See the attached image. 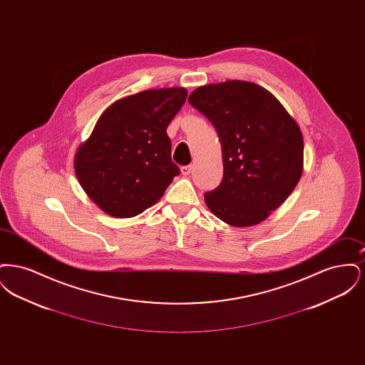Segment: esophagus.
I'll return each instance as SVG.
<instances>
[{
  "mask_svg": "<svg viewBox=\"0 0 365 365\" xmlns=\"http://www.w3.org/2000/svg\"><path fill=\"white\" fill-rule=\"evenodd\" d=\"M180 173H182V175H185V176H187V175H190L191 165H183V167H182V168H180Z\"/></svg>",
  "mask_w": 365,
  "mask_h": 365,
  "instance_id": "34e87169",
  "label": "esophagus"
}]
</instances>
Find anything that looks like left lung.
<instances>
[{
  "mask_svg": "<svg viewBox=\"0 0 365 365\" xmlns=\"http://www.w3.org/2000/svg\"><path fill=\"white\" fill-rule=\"evenodd\" d=\"M189 103L213 124L222 143L223 179L205 192L208 208L230 226L260 223L302 175L299 127L268 90L252 82L198 87Z\"/></svg>",
  "mask_w": 365,
  "mask_h": 365,
  "instance_id": "obj_1",
  "label": "left lung"
}]
</instances>
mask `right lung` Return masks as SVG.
Returning a JSON list of instances; mask_svg holds the SVG:
<instances>
[{
	"label": "right lung",
	"mask_w": 365,
	"mask_h": 365,
	"mask_svg": "<svg viewBox=\"0 0 365 365\" xmlns=\"http://www.w3.org/2000/svg\"><path fill=\"white\" fill-rule=\"evenodd\" d=\"M183 87L145 90L109 106L75 156L87 195L113 217L156 204L176 175L167 127L185 104Z\"/></svg>",
	"instance_id": "add662e5"
}]
</instances>
